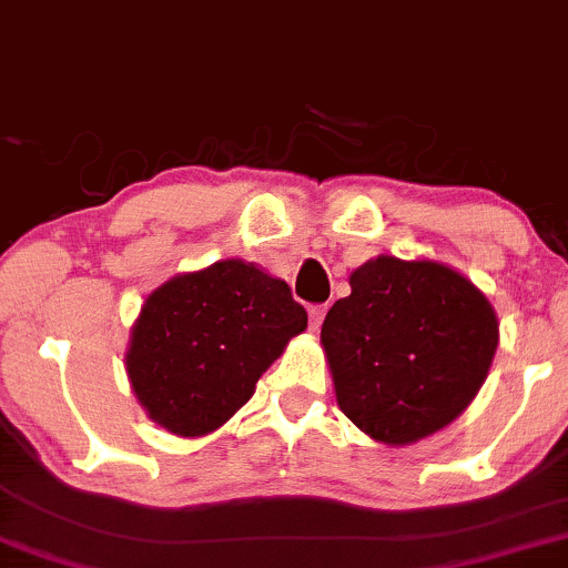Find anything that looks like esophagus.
<instances>
[{"mask_svg": "<svg viewBox=\"0 0 568 568\" xmlns=\"http://www.w3.org/2000/svg\"><path fill=\"white\" fill-rule=\"evenodd\" d=\"M325 312H327L325 304H312V306H310V325H312V331H317V327L323 325Z\"/></svg>", "mask_w": 568, "mask_h": 568, "instance_id": "esophagus-1", "label": "esophagus"}]
</instances>
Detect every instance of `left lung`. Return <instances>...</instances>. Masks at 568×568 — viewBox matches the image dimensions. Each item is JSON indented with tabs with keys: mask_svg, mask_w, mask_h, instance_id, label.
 <instances>
[{
	"mask_svg": "<svg viewBox=\"0 0 568 568\" xmlns=\"http://www.w3.org/2000/svg\"><path fill=\"white\" fill-rule=\"evenodd\" d=\"M349 285L320 333L346 418L394 447L453 423L500 338L487 296L449 266L396 256L362 264Z\"/></svg>",
	"mask_w": 568,
	"mask_h": 568,
	"instance_id": "1",
	"label": "left lung"
}]
</instances>
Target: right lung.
<instances>
[{"label":"right lung","mask_w":568,"mask_h":568,"mask_svg":"<svg viewBox=\"0 0 568 568\" xmlns=\"http://www.w3.org/2000/svg\"><path fill=\"white\" fill-rule=\"evenodd\" d=\"M304 327L306 310L283 280L227 258L150 293L126 373L150 418L176 436H203L251 399Z\"/></svg>","instance_id":"obj_1"}]
</instances>
